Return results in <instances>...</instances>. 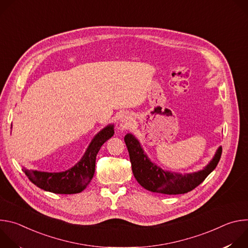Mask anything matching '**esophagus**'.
I'll return each instance as SVG.
<instances>
[{"mask_svg": "<svg viewBox=\"0 0 248 248\" xmlns=\"http://www.w3.org/2000/svg\"><path fill=\"white\" fill-rule=\"evenodd\" d=\"M132 123V117L130 114L125 113L124 115H122L121 119H120V127L122 129H126L131 125Z\"/></svg>", "mask_w": 248, "mask_h": 248, "instance_id": "1", "label": "esophagus"}]
</instances>
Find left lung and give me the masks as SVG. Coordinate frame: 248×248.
Instances as JSON below:
<instances>
[{"label": "left lung", "mask_w": 248, "mask_h": 248, "mask_svg": "<svg viewBox=\"0 0 248 248\" xmlns=\"http://www.w3.org/2000/svg\"><path fill=\"white\" fill-rule=\"evenodd\" d=\"M124 142L129 153L132 172L138 184L149 191L168 195L184 194L194 189L215 170L222 155V146H219L214 157L202 170L181 173L166 170L152 162L132 133L124 136Z\"/></svg>", "instance_id": "1"}]
</instances>
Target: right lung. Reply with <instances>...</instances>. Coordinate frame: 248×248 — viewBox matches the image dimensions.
I'll use <instances>...</instances> for the list:
<instances>
[{
    "instance_id": "right-lung-1",
    "label": "right lung",
    "mask_w": 248,
    "mask_h": 248,
    "mask_svg": "<svg viewBox=\"0 0 248 248\" xmlns=\"http://www.w3.org/2000/svg\"><path fill=\"white\" fill-rule=\"evenodd\" d=\"M114 124L102 128L91 140L81 159L63 171H41L22 168L27 178L45 191L58 194L79 193L90 184L95 171L96 156L101 146L114 135Z\"/></svg>"
}]
</instances>
